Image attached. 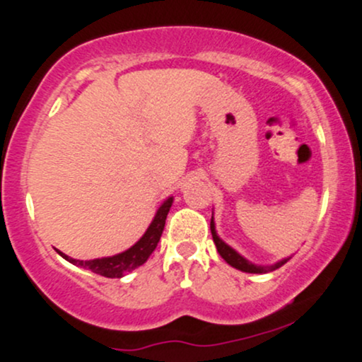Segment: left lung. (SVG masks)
<instances>
[{
  "instance_id": "obj_1",
  "label": "left lung",
  "mask_w": 362,
  "mask_h": 362,
  "mask_svg": "<svg viewBox=\"0 0 362 362\" xmlns=\"http://www.w3.org/2000/svg\"><path fill=\"white\" fill-rule=\"evenodd\" d=\"M211 233H213V240H214V243H216V248H218L219 255H221L223 259L226 260L228 264L231 265V267L238 269V271H242V272H248V274H265V272H272V271H276V269L282 267V265H284L286 262L289 260V259H284V260L277 262V264H274V265H267V267H260V265H253V264H250V262H248V260H245L243 257L240 255V253H236V252L233 250V248L228 247V245L224 243L223 240H219V236L216 235L214 221H213V219H211Z\"/></svg>"
}]
</instances>
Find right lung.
Wrapping results in <instances>:
<instances>
[{"label": "right lung", "instance_id": "add662e5", "mask_svg": "<svg viewBox=\"0 0 362 362\" xmlns=\"http://www.w3.org/2000/svg\"><path fill=\"white\" fill-rule=\"evenodd\" d=\"M173 199L168 197L167 201L161 204L160 209L153 219V223L149 224L148 231L143 235V238L139 240L134 247H131L129 250L119 253V255L114 257H105V259H95V260H74L69 259L68 255L61 253V257H64L66 260H69L71 264L80 265L83 269H88V271L98 274V276L103 277H122L126 276L127 272L134 271L136 267L143 265L144 262L148 260V257L151 255L153 250L156 248L158 242H160V236L163 233L165 228V219H167V214L172 207Z\"/></svg>", "mask_w": 362, "mask_h": 362}]
</instances>
